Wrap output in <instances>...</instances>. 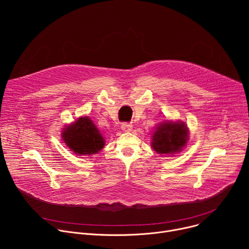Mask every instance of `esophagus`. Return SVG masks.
<instances>
[{
  "mask_svg": "<svg viewBox=\"0 0 249 249\" xmlns=\"http://www.w3.org/2000/svg\"><path fill=\"white\" fill-rule=\"evenodd\" d=\"M132 128H133V126H132L131 123H126L125 122V123H122V125H121V129L125 132H130L132 130Z\"/></svg>",
  "mask_w": 249,
  "mask_h": 249,
  "instance_id": "1",
  "label": "esophagus"
}]
</instances>
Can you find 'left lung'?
<instances>
[{"mask_svg": "<svg viewBox=\"0 0 249 249\" xmlns=\"http://www.w3.org/2000/svg\"><path fill=\"white\" fill-rule=\"evenodd\" d=\"M188 140V131L184 123H161L153 134V149L162 155L173 154L182 150Z\"/></svg>", "mask_w": 249, "mask_h": 249, "instance_id": "1", "label": "left lung"}]
</instances>
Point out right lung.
I'll use <instances>...</instances> for the list:
<instances>
[{
  "instance_id": "add662e5",
  "label": "right lung",
  "mask_w": 249,
  "mask_h": 249,
  "mask_svg": "<svg viewBox=\"0 0 249 249\" xmlns=\"http://www.w3.org/2000/svg\"><path fill=\"white\" fill-rule=\"evenodd\" d=\"M62 137L70 150L80 156L96 154L104 147L102 135L88 117H81L64 129Z\"/></svg>"
}]
</instances>
